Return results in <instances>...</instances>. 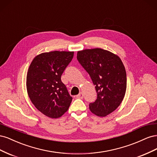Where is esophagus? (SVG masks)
I'll use <instances>...</instances> for the list:
<instances>
[{"label":"esophagus","mask_w":157,"mask_h":157,"mask_svg":"<svg viewBox=\"0 0 157 157\" xmlns=\"http://www.w3.org/2000/svg\"><path fill=\"white\" fill-rule=\"evenodd\" d=\"M77 98L78 99H82L84 98V94L82 92H80L78 95H77Z\"/></svg>","instance_id":"1"}]
</instances>
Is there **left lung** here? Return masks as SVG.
Returning a JSON list of instances; mask_svg holds the SVG:
<instances>
[{
    "label": "left lung",
    "instance_id": "left-lung-1",
    "mask_svg": "<svg viewBox=\"0 0 157 157\" xmlns=\"http://www.w3.org/2000/svg\"><path fill=\"white\" fill-rule=\"evenodd\" d=\"M80 64L90 76L97 99L89 108L98 117H105L120 105L126 90V73L121 58L101 49H86L77 52Z\"/></svg>",
    "mask_w": 157,
    "mask_h": 157
}]
</instances>
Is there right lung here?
<instances>
[{
	"label": "right lung",
	"instance_id": "obj_1",
	"mask_svg": "<svg viewBox=\"0 0 157 157\" xmlns=\"http://www.w3.org/2000/svg\"><path fill=\"white\" fill-rule=\"evenodd\" d=\"M73 56V52H45L36 56L28 69L29 97L38 110L50 118L62 116L72 101L61 77Z\"/></svg>",
	"mask_w": 157,
	"mask_h": 157
}]
</instances>
